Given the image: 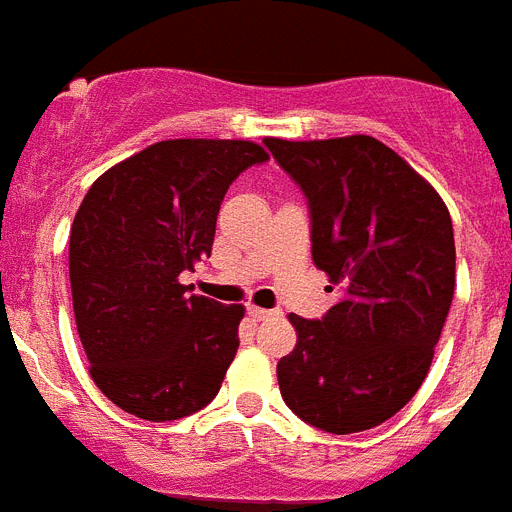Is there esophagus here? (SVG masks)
<instances>
[{
  "instance_id": "obj_1",
  "label": "esophagus",
  "mask_w": 512,
  "mask_h": 512,
  "mask_svg": "<svg viewBox=\"0 0 512 512\" xmlns=\"http://www.w3.org/2000/svg\"><path fill=\"white\" fill-rule=\"evenodd\" d=\"M274 311H269V308H261V306H248V316H251L253 322H264V319H269Z\"/></svg>"
}]
</instances>
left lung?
<instances>
[{
  "mask_svg": "<svg viewBox=\"0 0 512 512\" xmlns=\"http://www.w3.org/2000/svg\"><path fill=\"white\" fill-rule=\"evenodd\" d=\"M264 143L306 193L314 264L340 290L319 322L290 314L298 342L277 363L282 400L322 432H366L429 374L455 293L450 211L371 135Z\"/></svg>",
  "mask_w": 512,
  "mask_h": 512,
  "instance_id": "left-lung-1",
  "label": "left lung"
}]
</instances>
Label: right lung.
<instances>
[{"label":"right lung","mask_w":512,"mask_h":512,"mask_svg":"<svg viewBox=\"0 0 512 512\" xmlns=\"http://www.w3.org/2000/svg\"><path fill=\"white\" fill-rule=\"evenodd\" d=\"M253 141L172 138L109 167L70 230V287L88 374L146 421L201 411L238 353L246 308L188 295L180 282L211 253L219 204L251 164Z\"/></svg>","instance_id":"right-lung-1"}]
</instances>
